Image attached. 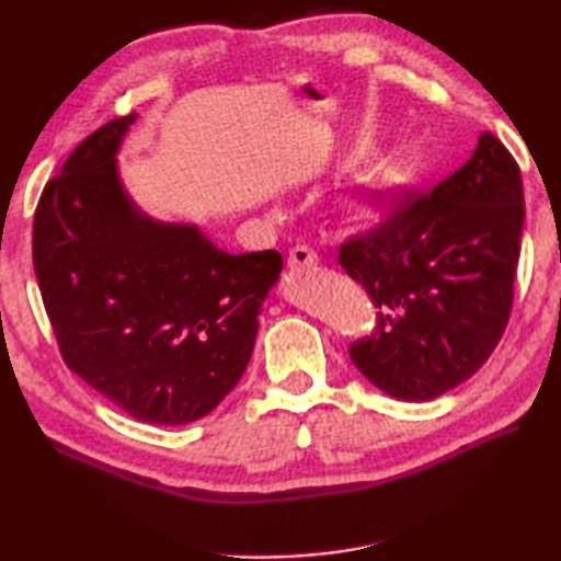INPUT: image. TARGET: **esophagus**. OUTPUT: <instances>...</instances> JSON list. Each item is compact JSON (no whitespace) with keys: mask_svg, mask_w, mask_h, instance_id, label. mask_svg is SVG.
Wrapping results in <instances>:
<instances>
[{"mask_svg":"<svg viewBox=\"0 0 561 561\" xmlns=\"http://www.w3.org/2000/svg\"><path fill=\"white\" fill-rule=\"evenodd\" d=\"M319 264V257L314 250H309L307 244H297L294 250H289V257H287V267L291 272H304V270H314Z\"/></svg>","mask_w":561,"mask_h":561,"instance_id":"obj_1","label":"esophagus"}]
</instances>
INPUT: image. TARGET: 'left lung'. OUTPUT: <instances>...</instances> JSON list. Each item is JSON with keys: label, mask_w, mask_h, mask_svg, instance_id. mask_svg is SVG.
Instances as JSON below:
<instances>
[{"label": "left lung", "mask_w": 561, "mask_h": 561, "mask_svg": "<svg viewBox=\"0 0 561 561\" xmlns=\"http://www.w3.org/2000/svg\"><path fill=\"white\" fill-rule=\"evenodd\" d=\"M522 225L519 168L485 130L431 195L341 244L339 264L378 307L374 334L348 346L358 371L401 401H431L478 371L510 321Z\"/></svg>", "instance_id": "8db88e82"}]
</instances>
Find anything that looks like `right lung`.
I'll use <instances>...</instances> for the list:
<instances>
[{"label":"right lung","mask_w":561,"mask_h":561,"mask_svg":"<svg viewBox=\"0 0 561 561\" xmlns=\"http://www.w3.org/2000/svg\"><path fill=\"white\" fill-rule=\"evenodd\" d=\"M133 121L93 130L46 183L34 272L66 366L136 421L185 425L242 378L282 254H227L140 213L116 160Z\"/></svg>","instance_id":"obj_1"}]
</instances>
